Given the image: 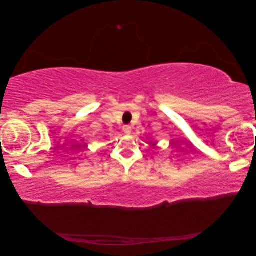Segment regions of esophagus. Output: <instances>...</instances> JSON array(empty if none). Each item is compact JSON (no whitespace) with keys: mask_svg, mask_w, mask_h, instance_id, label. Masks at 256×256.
I'll return each instance as SVG.
<instances>
[{"mask_svg":"<svg viewBox=\"0 0 256 256\" xmlns=\"http://www.w3.org/2000/svg\"><path fill=\"white\" fill-rule=\"evenodd\" d=\"M131 130H132V128H131V127H130V126H128V125H126V126H124V127H122L124 134H131Z\"/></svg>","mask_w":256,"mask_h":256,"instance_id":"obj_1","label":"esophagus"}]
</instances>
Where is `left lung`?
<instances>
[{
  "instance_id": "1",
  "label": "left lung",
  "mask_w": 256,
  "mask_h": 256,
  "mask_svg": "<svg viewBox=\"0 0 256 256\" xmlns=\"http://www.w3.org/2000/svg\"><path fill=\"white\" fill-rule=\"evenodd\" d=\"M156 144H157V143H152V146H156Z\"/></svg>"
}]
</instances>
